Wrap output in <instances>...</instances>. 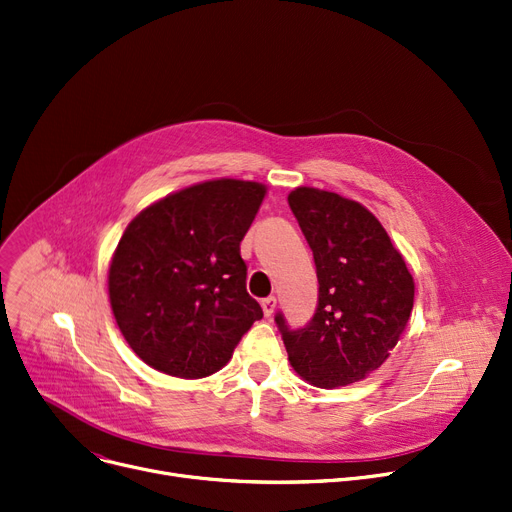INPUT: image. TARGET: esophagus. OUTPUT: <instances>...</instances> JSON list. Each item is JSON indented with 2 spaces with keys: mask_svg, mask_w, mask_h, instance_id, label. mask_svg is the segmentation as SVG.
<instances>
[{
  "mask_svg": "<svg viewBox=\"0 0 512 512\" xmlns=\"http://www.w3.org/2000/svg\"><path fill=\"white\" fill-rule=\"evenodd\" d=\"M261 309H263V315L265 317H271L276 313V296H267L261 300Z\"/></svg>",
  "mask_w": 512,
  "mask_h": 512,
  "instance_id": "obj_1",
  "label": "esophagus"
}]
</instances>
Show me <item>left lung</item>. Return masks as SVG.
Returning <instances> with one entry per match:
<instances>
[{"label":"left lung","instance_id":"1","mask_svg":"<svg viewBox=\"0 0 512 512\" xmlns=\"http://www.w3.org/2000/svg\"><path fill=\"white\" fill-rule=\"evenodd\" d=\"M313 249L319 304L304 329L276 315L288 360L321 389L366 379L397 346L414 309V278L383 224L362 203L296 187L288 195Z\"/></svg>","mask_w":512,"mask_h":512}]
</instances>
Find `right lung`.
Returning a JSON list of instances; mask_svg holds the SVG:
<instances>
[{
  "instance_id": "obj_1",
  "label": "right lung",
  "mask_w": 512,
  "mask_h": 512,
  "mask_svg": "<svg viewBox=\"0 0 512 512\" xmlns=\"http://www.w3.org/2000/svg\"><path fill=\"white\" fill-rule=\"evenodd\" d=\"M267 187L214 179L135 216L109 265V300L129 348L177 379H203L263 317L247 292L241 241Z\"/></svg>"
}]
</instances>
